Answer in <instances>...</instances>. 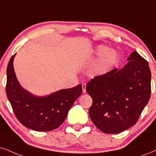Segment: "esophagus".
Here are the masks:
<instances>
[{"mask_svg": "<svg viewBox=\"0 0 156 156\" xmlns=\"http://www.w3.org/2000/svg\"><path fill=\"white\" fill-rule=\"evenodd\" d=\"M82 91H83L84 93H86V84L85 83L82 84Z\"/></svg>", "mask_w": 156, "mask_h": 156, "instance_id": "esophagus-1", "label": "esophagus"}]
</instances>
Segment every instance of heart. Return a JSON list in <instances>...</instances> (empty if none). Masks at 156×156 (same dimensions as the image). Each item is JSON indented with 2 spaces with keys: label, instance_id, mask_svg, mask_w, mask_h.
Segmentation results:
<instances>
[{
  "label": "heart",
  "instance_id": "1",
  "mask_svg": "<svg viewBox=\"0 0 156 156\" xmlns=\"http://www.w3.org/2000/svg\"><path fill=\"white\" fill-rule=\"evenodd\" d=\"M95 56H101L92 67V72L95 75L106 74L113 68L119 59L118 53L105 45H98L94 52Z\"/></svg>",
  "mask_w": 156,
  "mask_h": 156
}]
</instances>
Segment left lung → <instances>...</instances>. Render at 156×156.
Wrapping results in <instances>:
<instances>
[{
  "instance_id": "left-lung-1",
  "label": "left lung",
  "mask_w": 156,
  "mask_h": 156,
  "mask_svg": "<svg viewBox=\"0 0 156 156\" xmlns=\"http://www.w3.org/2000/svg\"><path fill=\"white\" fill-rule=\"evenodd\" d=\"M127 61L122 69L95 76L86 86L93 99L90 117L104 133H120L134 126L151 98L148 62L136 51Z\"/></svg>"
}]
</instances>
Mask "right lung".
I'll list each match as a JSON object with an SVG mask.
<instances>
[{"label":"right lung","instance_id":"obj_1","mask_svg":"<svg viewBox=\"0 0 156 156\" xmlns=\"http://www.w3.org/2000/svg\"><path fill=\"white\" fill-rule=\"evenodd\" d=\"M14 55L8 63L5 92L16 119L34 131L48 132L58 128L64 122L74 101L82 95V84L45 97L34 96L23 89L17 80L13 66Z\"/></svg>","mask_w":156,"mask_h":156}]
</instances>
